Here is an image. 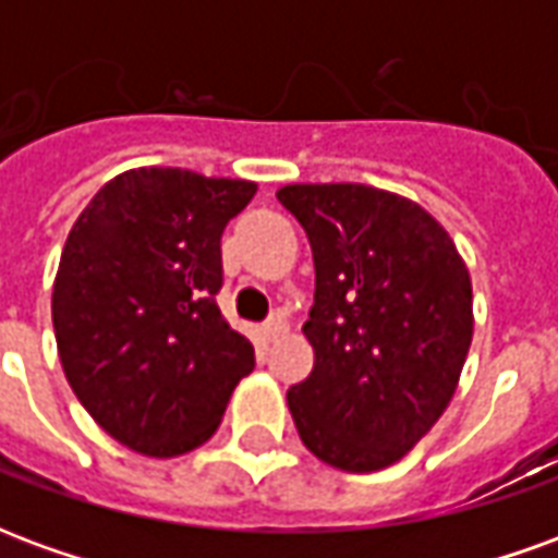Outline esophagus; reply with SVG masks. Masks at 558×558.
<instances>
[{"label":"esophagus","mask_w":558,"mask_h":558,"mask_svg":"<svg viewBox=\"0 0 558 558\" xmlns=\"http://www.w3.org/2000/svg\"><path fill=\"white\" fill-rule=\"evenodd\" d=\"M283 331H287V319H283V316H280V314L271 316V319H268V323H263V328H259V335H263V338H266V340L280 338Z\"/></svg>","instance_id":"1"}]
</instances>
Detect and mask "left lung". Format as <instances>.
<instances>
[{
  "instance_id": "8db88e82",
  "label": "left lung",
  "mask_w": 558,
  "mask_h": 558,
  "mask_svg": "<svg viewBox=\"0 0 558 558\" xmlns=\"http://www.w3.org/2000/svg\"><path fill=\"white\" fill-rule=\"evenodd\" d=\"M314 251L311 376L287 391L295 430L347 472L391 466L439 421L472 343V283L451 235L367 184H287Z\"/></svg>"
}]
</instances>
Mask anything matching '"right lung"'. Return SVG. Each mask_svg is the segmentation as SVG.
Masks as SVG:
<instances>
[{"mask_svg": "<svg viewBox=\"0 0 558 558\" xmlns=\"http://www.w3.org/2000/svg\"><path fill=\"white\" fill-rule=\"evenodd\" d=\"M254 182L175 167L116 175L68 232L53 283L59 359L113 439L175 457L218 430L254 347L223 319L220 235Z\"/></svg>", "mask_w": 558, "mask_h": 558, "instance_id": "add662e5", "label": "right lung"}]
</instances>
